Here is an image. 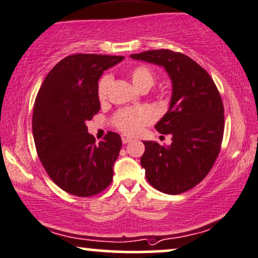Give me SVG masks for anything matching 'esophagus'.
<instances>
[{"label":"esophagus","mask_w":258,"mask_h":258,"mask_svg":"<svg viewBox=\"0 0 258 258\" xmlns=\"http://www.w3.org/2000/svg\"><path fill=\"white\" fill-rule=\"evenodd\" d=\"M132 140H133L132 136L125 135V134L122 135V142H123V144H129V142L132 141Z\"/></svg>","instance_id":"34e87169"}]
</instances>
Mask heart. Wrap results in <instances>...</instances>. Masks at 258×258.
Wrapping results in <instances>:
<instances>
[{
	"instance_id": "1",
	"label": "heart",
	"mask_w": 258,
	"mask_h": 258,
	"mask_svg": "<svg viewBox=\"0 0 258 258\" xmlns=\"http://www.w3.org/2000/svg\"><path fill=\"white\" fill-rule=\"evenodd\" d=\"M130 79H132L133 85L139 91L149 90L155 82V74L148 67L139 66L130 72ZM111 81H112V78L110 75H104L99 80L98 97L101 101L107 98ZM154 119L155 113L149 107H136V109H125L119 111L114 116L113 123L120 132L134 135L141 132L145 125L151 124Z\"/></svg>"
}]
</instances>
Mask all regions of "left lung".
<instances>
[{
  "mask_svg": "<svg viewBox=\"0 0 258 258\" xmlns=\"http://www.w3.org/2000/svg\"><path fill=\"white\" fill-rule=\"evenodd\" d=\"M130 57L163 67L172 82L170 107L155 124L172 142L144 141L141 165L159 191L182 194L208 174L220 152L225 125L220 93L208 73L183 53L149 50Z\"/></svg>",
  "mask_w": 258,
  "mask_h": 258,
  "instance_id": "left-lung-1",
  "label": "left lung"
}]
</instances>
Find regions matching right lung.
Masks as SVG:
<instances>
[{"mask_svg":"<svg viewBox=\"0 0 258 258\" xmlns=\"http://www.w3.org/2000/svg\"><path fill=\"white\" fill-rule=\"evenodd\" d=\"M123 56L78 53L53 67L34 101L32 130L50 178L72 195L88 197L110 185L122 140L109 132L95 144L86 123L99 112L98 80Z\"/></svg>","mask_w":258,"mask_h":258,"instance_id":"add662e5","label":"right lung"}]
</instances>
